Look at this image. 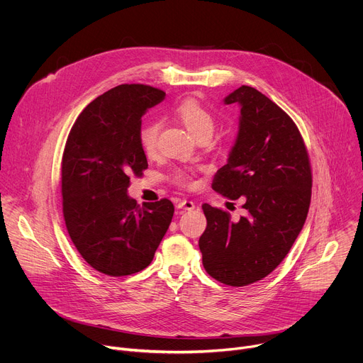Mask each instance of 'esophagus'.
Wrapping results in <instances>:
<instances>
[{
	"instance_id": "obj_1",
	"label": "esophagus",
	"mask_w": 363,
	"mask_h": 363,
	"mask_svg": "<svg viewBox=\"0 0 363 363\" xmlns=\"http://www.w3.org/2000/svg\"><path fill=\"white\" fill-rule=\"evenodd\" d=\"M177 205H178V208H181V210H194L195 208V202H192L189 199H179L177 202Z\"/></svg>"
}]
</instances>
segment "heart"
<instances>
[{"mask_svg":"<svg viewBox=\"0 0 363 363\" xmlns=\"http://www.w3.org/2000/svg\"><path fill=\"white\" fill-rule=\"evenodd\" d=\"M177 116L185 125V128L196 138H210L214 128L216 119L214 115L195 99L182 100L177 111ZM158 136L160 125L157 122H150L145 125L139 132V143L147 158H153L158 152ZM174 181L184 186H191L192 179L186 171H178L174 177Z\"/></svg>","mask_w":363,"mask_h":363,"instance_id":"heart-1","label":"heart"}]
</instances>
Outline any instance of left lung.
I'll list each match as a JSON object with an SVG mask.
<instances>
[{
	"instance_id": "1",
	"label": "left lung",
	"mask_w": 363,
	"mask_h": 363,
	"mask_svg": "<svg viewBox=\"0 0 363 363\" xmlns=\"http://www.w3.org/2000/svg\"><path fill=\"white\" fill-rule=\"evenodd\" d=\"M224 101L241 105L240 130L213 189L241 198L245 214L233 221L228 211L203 203L199 250L213 279L242 287L267 277L289 254L304 225L313 179L298 128L273 100L241 86Z\"/></svg>"
}]
</instances>
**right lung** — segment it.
I'll list each match as a JSON object with an SVG mask.
<instances>
[{
	"mask_svg": "<svg viewBox=\"0 0 363 363\" xmlns=\"http://www.w3.org/2000/svg\"><path fill=\"white\" fill-rule=\"evenodd\" d=\"M164 96L146 84L116 86L89 103L67 136L63 217L74 247L99 273L122 277L146 269L172 221L169 199L140 206L126 194L130 177L147 168L140 118Z\"/></svg>",
	"mask_w": 363,
	"mask_h": 363,
	"instance_id": "1",
	"label": "right lung"
}]
</instances>
